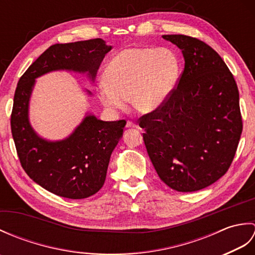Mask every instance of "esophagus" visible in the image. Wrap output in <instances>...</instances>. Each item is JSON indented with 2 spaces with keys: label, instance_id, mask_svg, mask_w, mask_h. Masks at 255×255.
Wrapping results in <instances>:
<instances>
[{
  "label": "esophagus",
  "instance_id": "obj_1",
  "mask_svg": "<svg viewBox=\"0 0 255 255\" xmlns=\"http://www.w3.org/2000/svg\"><path fill=\"white\" fill-rule=\"evenodd\" d=\"M126 127H127V128H136V127H137V125L134 124V123H132L131 121H127V123H126Z\"/></svg>",
  "mask_w": 255,
  "mask_h": 255
}]
</instances>
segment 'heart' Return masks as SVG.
Wrapping results in <instances>:
<instances>
[{"label":"heart","instance_id":"obj_1","mask_svg":"<svg viewBox=\"0 0 255 255\" xmlns=\"http://www.w3.org/2000/svg\"><path fill=\"white\" fill-rule=\"evenodd\" d=\"M178 73V58L169 48H127L107 64L99 97L113 111L125 110L130 99L137 111L153 112L171 95Z\"/></svg>","mask_w":255,"mask_h":255}]
</instances>
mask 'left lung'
Here are the masks:
<instances>
[{
	"label": "left lung",
	"mask_w": 255,
	"mask_h": 255,
	"mask_svg": "<svg viewBox=\"0 0 255 255\" xmlns=\"http://www.w3.org/2000/svg\"><path fill=\"white\" fill-rule=\"evenodd\" d=\"M183 52L184 70L158 110L138 119L159 177L177 192H195L225 175L243 124L239 90L225 61L204 41L163 35Z\"/></svg>",
	"instance_id": "1"
}]
</instances>
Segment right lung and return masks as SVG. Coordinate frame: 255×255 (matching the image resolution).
<instances>
[{"instance_id":"right-lung-1","label":"right lung","mask_w":255,"mask_h":255,"mask_svg":"<svg viewBox=\"0 0 255 255\" xmlns=\"http://www.w3.org/2000/svg\"><path fill=\"white\" fill-rule=\"evenodd\" d=\"M111 49L101 38L52 45L30 64L15 90L10 130L20 165L32 181L58 196L82 199L100 191L126 121L103 122L88 116L66 140L46 141L32 130L27 115L35 79L60 69L88 71L94 79Z\"/></svg>"}]
</instances>
